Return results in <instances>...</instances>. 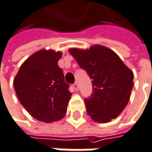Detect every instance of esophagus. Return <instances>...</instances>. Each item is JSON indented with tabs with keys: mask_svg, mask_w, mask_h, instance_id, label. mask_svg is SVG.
<instances>
[{
	"mask_svg": "<svg viewBox=\"0 0 152 152\" xmlns=\"http://www.w3.org/2000/svg\"><path fill=\"white\" fill-rule=\"evenodd\" d=\"M73 87H74V89H75V91H78V89H79V87H78V85H77V83H75V84L73 85Z\"/></svg>",
	"mask_w": 152,
	"mask_h": 152,
	"instance_id": "obj_1",
	"label": "esophagus"
}]
</instances>
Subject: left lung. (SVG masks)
I'll list each match as a JSON object with an SVG mask.
<instances>
[{
    "instance_id": "left-lung-1",
    "label": "left lung",
    "mask_w": 152,
    "mask_h": 152,
    "mask_svg": "<svg viewBox=\"0 0 152 152\" xmlns=\"http://www.w3.org/2000/svg\"><path fill=\"white\" fill-rule=\"evenodd\" d=\"M68 51L92 79L93 94L85 99L88 115L99 123L116 118L129 102L133 71L112 50L102 45L88 50L71 48Z\"/></svg>"
}]
</instances>
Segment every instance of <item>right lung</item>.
Instances as JSON below:
<instances>
[{
  "label": "right lung",
  "instance_id": "1",
  "mask_svg": "<svg viewBox=\"0 0 152 152\" xmlns=\"http://www.w3.org/2000/svg\"><path fill=\"white\" fill-rule=\"evenodd\" d=\"M61 56L62 52L53 50L34 52L21 65L13 81L21 105L42 122L62 119L72 95L58 65Z\"/></svg>",
  "mask_w": 152,
  "mask_h": 152
}]
</instances>
